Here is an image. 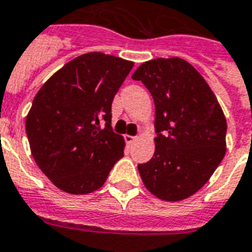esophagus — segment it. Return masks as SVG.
<instances>
[{
    "instance_id": "obj_1",
    "label": "esophagus",
    "mask_w": 252,
    "mask_h": 252,
    "mask_svg": "<svg viewBox=\"0 0 252 252\" xmlns=\"http://www.w3.org/2000/svg\"><path fill=\"white\" fill-rule=\"evenodd\" d=\"M124 139H126V142L128 143V144H132V143L136 140V137L131 136V135H124Z\"/></svg>"
}]
</instances>
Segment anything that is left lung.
Returning a JSON list of instances; mask_svg holds the SVG:
<instances>
[{
  "instance_id": "1",
  "label": "left lung",
  "mask_w": 252,
  "mask_h": 252,
  "mask_svg": "<svg viewBox=\"0 0 252 252\" xmlns=\"http://www.w3.org/2000/svg\"><path fill=\"white\" fill-rule=\"evenodd\" d=\"M132 79L142 81L155 104V153L137 164L143 182L160 200L188 198L225 155L221 108L200 72L181 58L143 63Z\"/></svg>"
}]
</instances>
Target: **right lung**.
<instances>
[{"instance_id": "obj_1", "label": "right lung", "mask_w": 252, "mask_h": 252, "mask_svg": "<svg viewBox=\"0 0 252 252\" xmlns=\"http://www.w3.org/2000/svg\"><path fill=\"white\" fill-rule=\"evenodd\" d=\"M133 67L102 52L72 59L37 92L25 121L31 151L52 184L71 194L99 189L124 157L112 102Z\"/></svg>"}]
</instances>
